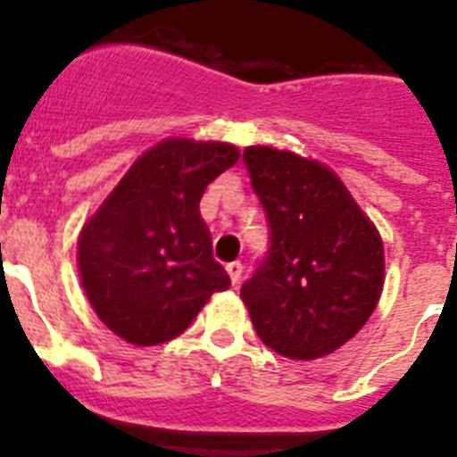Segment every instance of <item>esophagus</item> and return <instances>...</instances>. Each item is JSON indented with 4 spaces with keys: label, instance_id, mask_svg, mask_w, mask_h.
Wrapping results in <instances>:
<instances>
[{
    "label": "esophagus",
    "instance_id": "34e87169",
    "mask_svg": "<svg viewBox=\"0 0 457 457\" xmlns=\"http://www.w3.org/2000/svg\"><path fill=\"white\" fill-rule=\"evenodd\" d=\"M242 270H245V267H242L240 261H233V262H228V265H226V271H228V276H231L233 286H237V283H240Z\"/></svg>",
    "mask_w": 457,
    "mask_h": 457
}]
</instances>
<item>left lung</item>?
Segmentation results:
<instances>
[{"label": "left lung", "mask_w": 457, "mask_h": 457, "mask_svg": "<svg viewBox=\"0 0 457 457\" xmlns=\"http://www.w3.org/2000/svg\"><path fill=\"white\" fill-rule=\"evenodd\" d=\"M242 161L270 221V251L240 290L251 324L290 360L333 353L380 299V233L321 162L271 146H246Z\"/></svg>", "instance_id": "8db88e82"}]
</instances>
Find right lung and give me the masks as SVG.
I'll list each match as a JSON object with an SVG mask.
<instances>
[{
	"label": "right lung",
	"instance_id": "obj_1",
	"mask_svg": "<svg viewBox=\"0 0 457 457\" xmlns=\"http://www.w3.org/2000/svg\"><path fill=\"white\" fill-rule=\"evenodd\" d=\"M240 158L228 142L167 137L142 154L86 221L79 276L99 320L122 340H174L231 278L212 258L199 201Z\"/></svg>",
	"mask_w": 457,
	"mask_h": 457
}]
</instances>
